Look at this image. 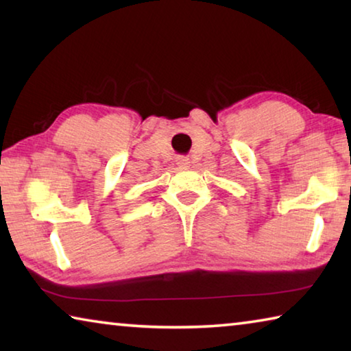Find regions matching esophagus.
Instances as JSON below:
<instances>
[{"label": "esophagus", "instance_id": "34e87169", "mask_svg": "<svg viewBox=\"0 0 351 351\" xmlns=\"http://www.w3.org/2000/svg\"><path fill=\"white\" fill-rule=\"evenodd\" d=\"M176 164L180 165L181 169H187L190 165V159L186 156H180V158H176Z\"/></svg>", "mask_w": 351, "mask_h": 351}]
</instances>
